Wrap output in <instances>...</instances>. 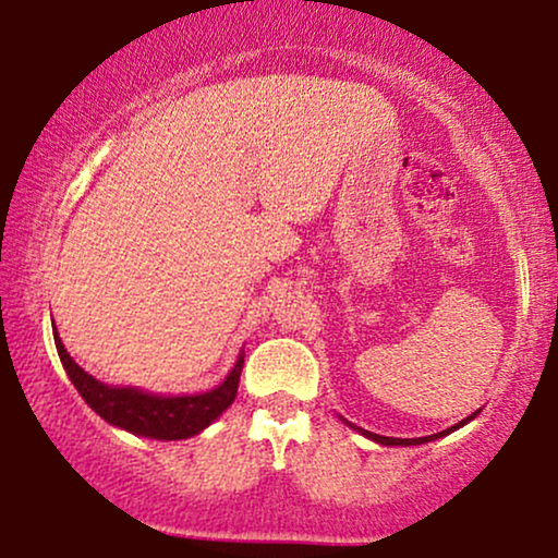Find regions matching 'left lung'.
<instances>
[{
	"instance_id": "8db88e82",
	"label": "left lung",
	"mask_w": 558,
	"mask_h": 558,
	"mask_svg": "<svg viewBox=\"0 0 558 558\" xmlns=\"http://www.w3.org/2000/svg\"><path fill=\"white\" fill-rule=\"evenodd\" d=\"M477 416V411L475 414H470L468 418H462L460 424H454V426H449V429H445V432H439V434H432V437H416V439H396V437H380V434H373V432H365V429H361V426H353V429H357L363 434V437H368V439H373V441H378V445H386V447H396V445H401V447H409V445H424V441H432V439H439V437H445V434H449V432H454V429H460V426H464L468 422H472V418Z\"/></svg>"
}]
</instances>
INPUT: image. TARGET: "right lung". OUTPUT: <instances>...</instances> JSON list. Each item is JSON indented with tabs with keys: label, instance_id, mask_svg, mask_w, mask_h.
Here are the masks:
<instances>
[{
	"label": "right lung",
	"instance_id": "right-lung-1",
	"mask_svg": "<svg viewBox=\"0 0 558 558\" xmlns=\"http://www.w3.org/2000/svg\"><path fill=\"white\" fill-rule=\"evenodd\" d=\"M52 335H56L60 363H63L65 373L71 376L73 386L78 388L81 399L109 424L132 434H140V437L167 441L195 437V434H201L205 426H210L228 407H231L235 391H239L243 355L239 357V363L233 365V371L228 373L223 384L213 388V391L197 396H155L144 393L140 388L106 386L94 376H88V373L68 355V350L58 338L56 327H52Z\"/></svg>",
	"mask_w": 558,
	"mask_h": 558
}]
</instances>
